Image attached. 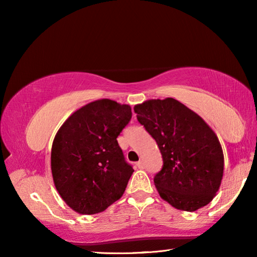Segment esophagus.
Returning a JSON list of instances; mask_svg holds the SVG:
<instances>
[{
  "label": "esophagus",
  "mask_w": 257,
  "mask_h": 257,
  "mask_svg": "<svg viewBox=\"0 0 257 257\" xmlns=\"http://www.w3.org/2000/svg\"><path fill=\"white\" fill-rule=\"evenodd\" d=\"M136 165L138 167V169H144L145 168V164H144V162H143V161H138Z\"/></svg>",
  "instance_id": "34e87169"
}]
</instances>
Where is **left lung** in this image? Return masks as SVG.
Segmentation results:
<instances>
[{
	"instance_id": "1",
	"label": "left lung",
	"mask_w": 257,
	"mask_h": 257,
	"mask_svg": "<svg viewBox=\"0 0 257 257\" xmlns=\"http://www.w3.org/2000/svg\"><path fill=\"white\" fill-rule=\"evenodd\" d=\"M134 110L162 154V169L154 177L160 196L182 211L207 205L223 176V152L214 132L171 97L150 99Z\"/></svg>"
}]
</instances>
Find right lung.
Returning a JSON list of instances; mask_svg holds the SVG:
<instances>
[{"instance_id": "add662e5", "label": "right lung", "mask_w": 257, "mask_h": 257, "mask_svg": "<svg viewBox=\"0 0 257 257\" xmlns=\"http://www.w3.org/2000/svg\"><path fill=\"white\" fill-rule=\"evenodd\" d=\"M132 107L98 99L77 110L59 129L51 168L60 196L80 214H95L122 196L134 169L116 138Z\"/></svg>"}]
</instances>
